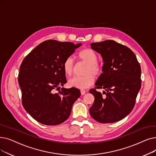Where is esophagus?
I'll use <instances>...</instances> for the list:
<instances>
[{"instance_id":"esophagus-1","label":"esophagus","mask_w":156,"mask_h":156,"mask_svg":"<svg viewBox=\"0 0 156 156\" xmlns=\"http://www.w3.org/2000/svg\"><path fill=\"white\" fill-rule=\"evenodd\" d=\"M80 92H81V94H82V95H84L86 93V91L84 90H81Z\"/></svg>"}]
</instances>
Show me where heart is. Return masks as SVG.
<instances>
[{
	"label": "heart",
	"instance_id": "1",
	"mask_svg": "<svg viewBox=\"0 0 156 156\" xmlns=\"http://www.w3.org/2000/svg\"><path fill=\"white\" fill-rule=\"evenodd\" d=\"M80 58L87 63L84 71L85 75L74 76L69 80V85L71 87L85 89L92 86L94 82L95 76H99L102 73L103 68L97 61L98 55L94 51L85 48L81 51L78 55ZM63 69L67 76H71L74 69V61L72 57H67L63 62Z\"/></svg>",
	"mask_w": 156,
	"mask_h": 156
}]
</instances>
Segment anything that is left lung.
<instances>
[{
	"label": "left lung",
	"mask_w": 156,
	"mask_h": 156,
	"mask_svg": "<svg viewBox=\"0 0 156 156\" xmlns=\"http://www.w3.org/2000/svg\"><path fill=\"white\" fill-rule=\"evenodd\" d=\"M104 62L103 73L89 90L94 96L91 117L100 123H112L126 117L133 109L141 88V67L134 52L113 40L90 44ZM104 89L103 97L97 89Z\"/></svg>",
	"instance_id": "1"
}]
</instances>
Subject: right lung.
Segmentation results:
<instances>
[{
  "instance_id": "obj_1",
  "label": "right lung",
  "mask_w": 156,
  "mask_h": 156,
  "mask_svg": "<svg viewBox=\"0 0 156 156\" xmlns=\"http://www.w3.org/2000/svg\"><path fill=\"white\" fill-rule=\"evenodd\" d=\"M81 44L47 40L23 60L18 74L22 105L39 122L55 126L69 118L80 91L74 87L59 90L67 82L62 65Z\"/></svg>"
}]
</instances>
